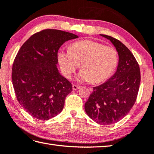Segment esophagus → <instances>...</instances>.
Wrapping results in <instances>:
<instances>
[{
  "instance_id": "esophagus-1",
  "label": "esophagus",
  "mask_w": 154,
  "mask_h": 154,
  "mask_svg": "<svg viewBox=\"0 0 154 154\" xmlns=\"http://www.w3.org/2000/svg\"><path fill=\"white\" fill-rule=\"evenodd\" d=\"M80 88V86H77L75 85H72V89H73L74 91H76V90H78Z\"/></svg>"
}]
</instances>
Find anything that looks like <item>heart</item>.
<instances>
[{
  "label": "heart",
  "instance_id": "heart-1",
  "mask_svg": "<svg viewBox=\"0 0 154 154\" xmlns=\"http://www.w3.org/2000/svg\"><path fill=\"white\" fill-rule=\"evenodd\" d=\"M57 60L63 74L71 78L81 64L78 75L79 82L98 84L111 76L118 64V52L112 46L91 40L74 43L69 50H60Z\"/></svg>",
  "mask_w": 154,
  "mask_h": 154
}]
</instances>
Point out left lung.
<instances>
[{"instance_id": "1", "label": "left lung", "mask_w": 154, "mask_h": 154, "mask_svg": "<svg viewBox=\"0 0 154 154\" xmlns=\"http://www.w3.org/2000/svg\"><path fill=\"white\" fill-rule=\"evenodd\" d=\"M119 55L115 74L103 85L93 87V92L85 104L86 114L98 124L109 125L118 122L128 114L135 103L141 81L137 60L119 40L106 35Z\"/></svg>"}]
</instances>
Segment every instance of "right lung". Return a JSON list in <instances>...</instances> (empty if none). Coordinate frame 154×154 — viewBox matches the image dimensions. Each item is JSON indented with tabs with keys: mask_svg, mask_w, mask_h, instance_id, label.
<instances>
[{
	"mask_svg": "<svg viewBox=\"0 0 154 154\" xmlns=\"http://www.w3.org/2000/svg\"><path fill=\"white\" fill-rule=\"evenodd\" d=\"M76 35L57 29L33 34L20 48L12 68L17 100L32 117L49 120L62 111L72 84L59 73L57 51Z\"/></svg>",
	"mask_w": 154,
	"mask_h": 154,
	"instance_id": "add662e5",
	"label": "right lung"
}]
</instances>
